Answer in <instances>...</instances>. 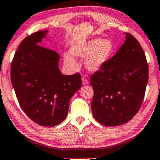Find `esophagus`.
Instances as JSON below:
<instances>
[{
	"label": "esophagus",
	"mask_w": 160,
	"mask_h": 160,
	"mask_svg": "<svg viewBox=\"0 0 160 160\" xmlns=\"http://www.w3.org/2000/svg\"><path fill=\"white\" fill-rule=\"evenodd\" d=\"M82 84H83L84 85H87V84H88V80L87 79L86 77H85V76L82 77Z\"/></svg>",
	"instance_id": "obj_1"
}]
</instances>
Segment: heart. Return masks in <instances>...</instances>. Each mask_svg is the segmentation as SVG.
<instances>
[{"mask_svg": "<svg viewBox=\"0 0 160 160\" xmlns=\"http://www.w3.org/2000/svg\"><path fill=\"white\" fill-rule=\"evenodd\" d=\"M114 51V45L111 39L101 38L92 39L85 42L75 44L72 48V53L75 56L87 57L85 66L89 71L101 70L109 62ZM64 62L68 68H77V62L70 52L64 54Z\"/></svg>", "mask_w": 160, "mask_h": 160, "instance_id": "b5f03b06", "label": "heart"}]
</instances>
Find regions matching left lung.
<instances>
[{"mask_svg": "<svg viewBox=\"0 0 160 160\" xmlns=\"http://www.w3.org/2000/svg\"><path fill=\"white\" fill-rule=\"evenodd\" d=\"M126 40L101 70L92 75V114L101 124L115 127L137 114L148 83L149 68L138 41L126 32Z\"/></svg>", "mask_w": 160, "mask_h": 160, "instance_id": "obj_1", "label": "left lung"}]
</instances>
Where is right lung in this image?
<instances>
[{
    "label": "right lung",
    "instance_id": "add662e5",
    "mask_svg": "<svg viewBox=\"0 0 160 160\" xmlns=\"http://www.w3.org/2000/svg\"><path fill=\"white\" fill-rule=\"evenodd\" d=\"M47 30L28 36L20 42L11 63V83L24 113L42 127H53L67 117L69 101L82 87L79 73L63 75L59 55L39 46Z\"/></svg>",
    "mask_w": 160,
    "mask_h": 160
}]
</instances>
